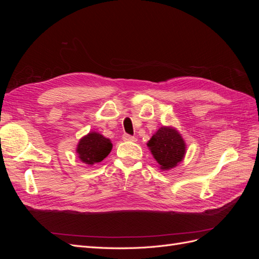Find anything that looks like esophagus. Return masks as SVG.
I'll return each mask as SVG.
<instances>
[{
    "label": "esophagus",
    "instance_id": "esophagus-1",
    "mask_svg": "<svg viewBox=\"0 0 259 259\" xmlns=\"http://www.w3.org/2000/svg\"><path fill=\"white\" fill-rule=\"evenodd\" d=\"M123 139L125 140V142H136V138L134 136L128 135V134H124Z\"/></svg>",
    "mask_w": 259,
    "mask_h": 259
}]
</instances>
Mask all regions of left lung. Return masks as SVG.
I'll use <instances>...</instances> for the list:
<instances>
[{
  "label": "left lung",
  "mask_w": 259,
  "mask_h": 259,
  "mask_svg": "<svg viewBox=\"0 0 259 259\" xmlns=\"http://www.w3.org/2000/svg\"><path fill=\"white\" fill-rule=\"evenodd\" d=\"M147 146L163 170L177 166L185 158V140L178 131L173 127H160L149 140Z\"/></svg>",
  "instance_id": "1"
}]
</instances>
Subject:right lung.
I'll return each mask as SVG.
<instances>
[{"mask_svg": "<svg viewBox=\"0 0 259 259\" xmlns=\"http://www.w3.org/2000/svg\"><path fill=\"white\" fill-rule=\"evenodd\" d=\"M112 144L110 139L104 137L96 132H91L80 139L76 147V153L79 159L89 165L101 162L110 153Z\"/></svg>", "mask_w": 259, "mask_h": 259, "instance_id": "1", "label": "right lung"}]
</instances>
